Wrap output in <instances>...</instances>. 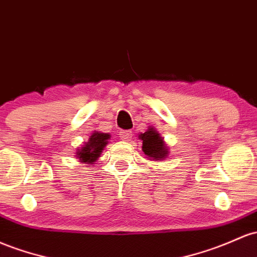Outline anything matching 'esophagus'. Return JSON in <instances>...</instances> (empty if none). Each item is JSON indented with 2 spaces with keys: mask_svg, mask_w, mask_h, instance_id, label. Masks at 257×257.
Listing matches in <instances>:
<instances>
[{
  "mask_svg": "<svg viewBox=\"0 0 257 257\" xmlns=\"http://www.w3.org/2000/svg\"><path fill=\"white\" fill-rule=\"evenodd\" d=\"M132 137H133V133H132L131 131H123L120 132L119 134V138L122 140H124V142H129V140L132 139Z\"/></svg>",
  "mask_w": 257,
  "mask_h": 257,
  "instance_id": "obj_1",
  "label": "esophagus"
}]
</instances>
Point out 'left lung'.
I'll list each match as a JSON object with an SVG mask.
<instances>
[{
  "instance_id": "8db88e82",
  "label": "left lung",
  "mask_w": 257,
  "mask_h": 257,
  "mask_svg": "<svg viewBox=\"0 0 257 257\" xmlns=\"http://www.w3.org/2000/svg\"><path fill=\"white\" fill-rule=\"evenodd\" d=\"M139 139L143 140L144 154L150 157L151 160L161 161L168 156L167 145L154 126H150L145 133L140 134Z\"/></svg>"
}]
</instances>
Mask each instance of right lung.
Returning <instances> with one entry per match:
<instances>
[{
	"label": "right lung",
	"instance_id": "add662e5",
	"mask_svg": "<svg viewBox=\"0 0 257 257\" xmlns=\"http://www.w3.org/2000/svg\"><path fill=\"white\" fill-rule=\"evenodd\" d=\"M109 138H111V135L107 133L94 132V133L90 135L89 140L85 142V144L80 149H78L77 157L80 160V162L92 165L100 157L103 149L106 148Z\"/></svg>",
	"mask_w": 257,
	"mask_h": 257
}]
</instances>
